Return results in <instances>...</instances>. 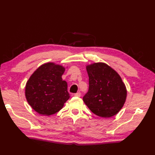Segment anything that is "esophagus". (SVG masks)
I'll return each mask as SVG.
<instances>
[{
  "mask_svg": "<svg viewBox=\"0 0 155 155\" xmlns=\"http://www.w3.org/2000/svg\"><path fill=\"white\" fill-rule=\"evenodd\" d=\"M74 96L75 97H81V93L80 92H78L77 93H75L74 94Z\"/></svg>",
  "mask_w": 155,
  "mask_h": 155,
  "instance_id": "1",
  "label": "esophagus"
}]
</instances>
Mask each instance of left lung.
<instances>
[{"instance_id": "left-lung-1", "label": "left lung", "mask_w": 155, "mask_h": 155, "mask_svg": "<svg viewBox=\"0 0 155 155\" xmlns=\"http://www.w3.org/2000/svg\"><path fill=\"white\" fill-rule=\"evenodd\" d=\"M89 76V91L83 98L93 114L108 118L115 116L123 107L127 89L121 77L103 62L86 66Z\"/></svg>"}]
</instances>
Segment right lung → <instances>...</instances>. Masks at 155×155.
<instances>
[{
  "label": "right lung",
  "instance_id": "right-lung-1",
  "mask_svg": "<svg viewBox=\"0 0 155 155\" xmlns=\"http://www.w3.org/2000/svg\"><path fill=\"white\" fill-rule=\"evenodd\" d=\"M65 68L54 62L43 64L26 83L25 95L34 110L41 115L58 112L70 98L68 85L62 80Z\"/></svg>",
  "mask_w": 155,
  "mask_h": 155
}]
</instances>
